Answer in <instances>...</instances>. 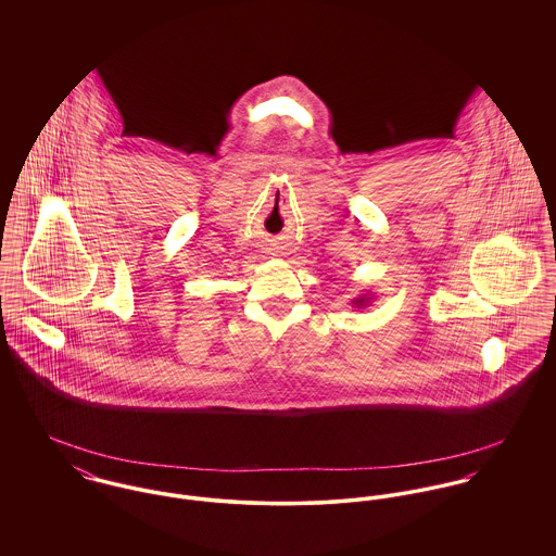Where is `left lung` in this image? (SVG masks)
<instances>
[{"label":"left lung","mask_w":556,"mask_h":556,"mask_svg":"<svg viewBox=\"0 0 556 556\" xmlns=\"http://www.w3.org/2000/svg\"><path fill=\"white\" fill-rule=\"evenodd\" d=\"M353 304H355L357 308H364V306H368V304H370V295H362V298H355V300H353Z\"/></svg>","instance_id":"obj_1"}]
</instances>
